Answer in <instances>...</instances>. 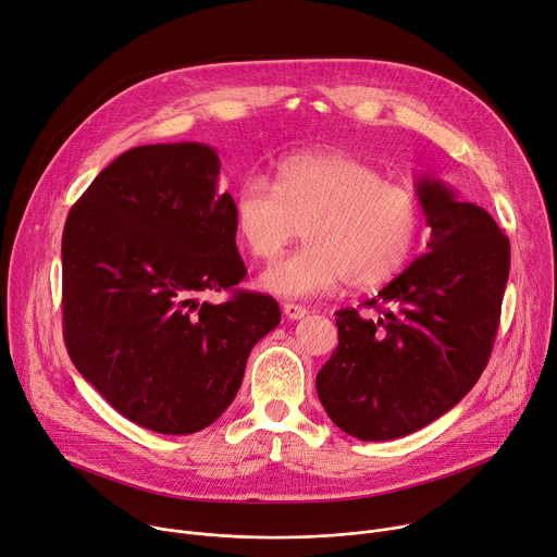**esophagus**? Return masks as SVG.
Returning <instances> with one entry per match:
<instances>
[{
  "label": "esophagus",
  "instance_id": "1",
  "mask_svg": "<svg viewBox=\"0 0 557 557\" xmlns=\"http://www.w3.org/2000/svg\"><path fill=\"white\" fill-rule=\"evenodd\" d=\"M283 314L289 319V321H298V319H304L306 314H308V310L304 308V306H298V304H283Z\"/></svg>",
  "mask_w": 557,
  "mask_h": 557
}]
</instances>
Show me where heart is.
I'll list each match as a JSON object with an SVG mask.
<instances>
[{"label":"heart","instance_id":"b5f03b06","mask_svg":"<svg viewBox=\"0 0 557 557\" xmlns=\"http://www.w3.org/2000/svg\"><path fill=\"white\" fill-rule=\"evenodd\" d=\"M232 223L261 261L301 234L308 238L261 276L272 294L306 298L346 281L370 289L395 278L421 243L423 209L408 187L386 183L355 156L304 151L278 162L274 187L259 176L243 178L232 194Z\"/></svg>","mask_w":557,"mask_h":557}]
</instances>
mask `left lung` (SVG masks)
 Returning <instances> with one entry per match:
<instances>
[{
  "mask_svg": "<svg viewBox=\"0 0 557 557\" xmlns=\"http://www.w3.org/2000/svg\"><path fill=\"white\" fill-rule=\"evenodd\" d=\"M431 227L419 256L366 308L336 312L338 346L317 393L341 431L363 442L406 437L457 406L484 372L499 325L510 245L491 213L421 176Z\"/></svg>",
  "mask_w": 557,
  "mask_h": 557,
  "instance_id": "1",
  "label": "left lung"
}]
</instances>
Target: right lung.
I'll return each instance as SVG.
<instances>
[{
  "mask_svg": "<svg viewBox=\"0 0 557 557\" xmlns=\"http://www.w3.org/2000/svg\"><path fill=\"white\" fill-rule=\"evenodd\" d=\"M219 174L216 151L200 143L134 147L100 171L64 225L69 357L122 417L162 435L216 421L251 348L281 323L268 294L197 301L247 274Z\"/></svg>",
  "mask_w": 557,
  "mask_h": 557,
  "instance_id": "1",
  "label": "right lung"
}]
</instances>
